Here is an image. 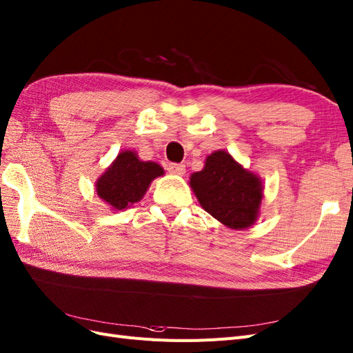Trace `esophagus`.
<instances>
[{"label": "esophagus", "instance_id": "esophagus-1", "mask_svg": "<svg viewBox=\"0 0 353 353\" xmlns=\"http://www.w3.org/2000/svg\"><path fill=\"white\" fill-rule=\"evenodd\" d=\"M168 170L174 175H184L185 174V165H183V163H170L168 166Z\"/></svg>", "mask_w": 353, "mask_h": 353}]
</instances>
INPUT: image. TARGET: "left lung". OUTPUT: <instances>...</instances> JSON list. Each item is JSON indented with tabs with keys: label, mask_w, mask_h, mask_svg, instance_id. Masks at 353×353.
<instances>
[{
	"label": "left lung",
	"mask_w": 353,
	"mask_h": 353,
	"mask_svg": "<svg viewBox=\"0 0 353 353\" xmlns=\"http://www.w3.org/2000/svg\"><path fill=\"white\" fill-rule=\"evenodd\" d=\"M190 187L200 206L228 228L245 230L259 216L262 181L227 152L209 154L205 168L190 176Z\"/></svg>",
	"instance_id": "1"
}]
</instances>
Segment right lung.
<instances>
[{
	"mask_svg": "<svg viewBox=\"0 0 353 353\" xmlns=\"http://www.w3.org/2000/svg\"><path fill=\"white\" fill-rule=\"evenodd\" d=\"M165 174L156 162H143L132 150H123L95 183L97 196L112 210H123L140 201L152 181Z\"/></svg>",
	"mask_w": 353,
	"mask_h": 353,
	"instance_id": "obj_1",
	"label": "right lung"
}]
</instances>
